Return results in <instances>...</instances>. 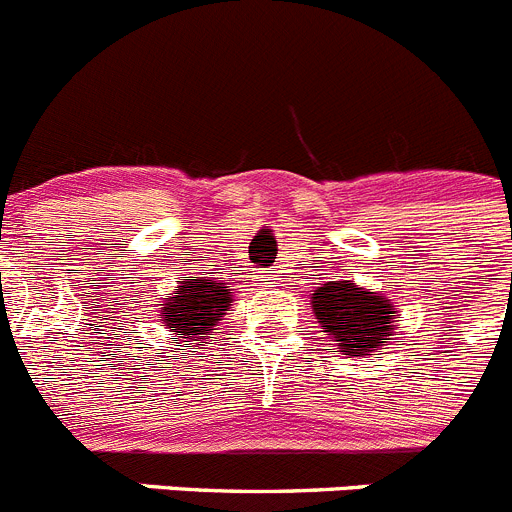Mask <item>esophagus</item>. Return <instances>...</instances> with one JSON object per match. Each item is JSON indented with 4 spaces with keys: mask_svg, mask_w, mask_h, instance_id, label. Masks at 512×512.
Wrapping results in <instances>:
<instances>
[{
    "mask_svg": "<svg viewBox=\"0 0 512 512\" xmlns=\"http://www.w3.org/2000/svg\"><path fill=\"white\" fill-rule=\"evenodd\" d=\"M262 288H270V278H262Z\"/></svg>",
    "mask_w": 512,
    "mask_h": 512,
    "instance_id": "esophagus-1",
    "label": "esophagus"
}]
</instances>
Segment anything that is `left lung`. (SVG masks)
Returning <instances> with one entry per match:
<instances>
[{"instance_id":"obj_1","label":"left lung","mask_w":512,"mask_h":512,"mask_svg":"<svg viewBox=\"0 0 512 512\" xmlns=\"http://www.w3.org/2000/svg\"><path fill=\"white\" fill-rule=\"evenodd\" d=\"M313 316L329 342L349 357H362L393 339L400 313L390 298L362 288L354 280H329L311 293Z\"/></svg>"}]
</instances>
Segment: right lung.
I'll return each instance as SVG.
<instances>
[{"instance_id":"add662e5","label":"right lung","mask_w":512,"mask_h":512,"mask_svg":"<svg viewBox=\"0 0 512 512\" xmlns=\"http://www.w3.org/2000/svg\"><path fill=\"white\" fill-rule=\"evenodd\" d=\"M232 285L216 278L178 280L176 290L168 293L160 306V324L176 334V344L193 342L204 347L209 334L224 321L232 308Z\"/></svg>"}]
</instances>
